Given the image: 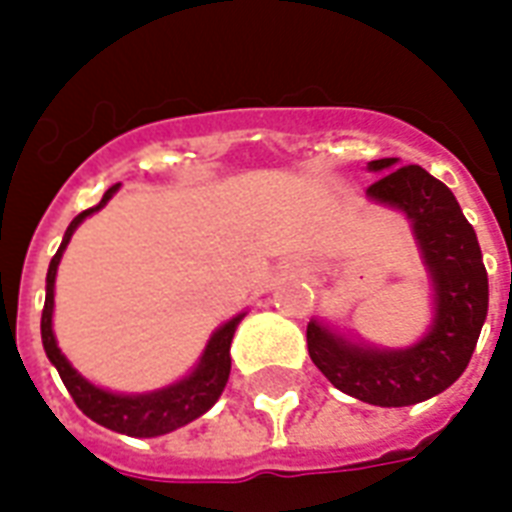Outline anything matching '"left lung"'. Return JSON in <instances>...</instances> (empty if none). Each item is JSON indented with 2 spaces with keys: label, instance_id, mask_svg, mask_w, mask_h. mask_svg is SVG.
<instances>
[{
  "label": "left lung",
  "instance_id": "1",
  "mask_svg": "<svg viewBox=\"0 0 512 512\" xmlns=\"http://www.w3.org/2000/svg\"><path fill=\"white\" fill-rule=\"evenodd\" d=\"M397 158L370 161V171H386L368 187L373 201L408 214L432 282L435 322L424 341L403 351H376L327 333L308 322L311 362L333 386L362 403L403 408L440 395L462 376L473 357L489 311V276L473 225L454 193L421 166H400Z\"/></svg>",
  "mask_w": 512,
  "mask_h": 512
}]
</instances>
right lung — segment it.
I'll use <instances>...</instances> for the list:
<instances>
[{
	"mask_svg": "<svg viewBox=\"0 0 512 512\" xmlns=\"http://www.w3.org/2000/svg\"><path fill=\"white\" fill-rule=\"evenodd\" d=\"M120 185H112L104 193L99 204L93 209H85L69 222V228L64 233V241L61 247L50 260L48 268V287H45V308H42V346H45V354L48 360L56 365L58 376L64 381V386L69 389V395L77 403V408L93 419L101 427L112 429V432H123V435H131V438H155V435H166L171 429L185 427L198 416H204L217 397L222 395V389L228 384L230 376V341H233V333H236V325L241 322V317L230 319L228 325H222L217 333L212 335V341L206 346L204 357L198 362V368L190 373L187 378H182L179 384L166 386V389H158V392H150V395H112V392H104L99 386L88 384L77 370L66 362V357L61 354L56 343V335H53V284H56V271L58 263H61V255H64L66 244L72 239L74 228L88 217V214L99 212L101 206L107 204L112 193H115Z\"/></svg>",
	"mask_w": 512,
	"mask_h": 512,
	"instance_id": "1",
	"label": "right lung"
}]
</instances>
